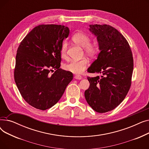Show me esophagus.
<instances>
[{
    "label": "esophagus",
    "instance_id": "34e87169",
    "mask_svg": "<svg viewBox=\"0 0 149 149\" xmlns=\"http://www.w3.org/2000/svg\"><path fill=\"white\" fill-rule=\"evenodd\" d=\"M75 79L77 80H81L82 79V77L81 75H75Z\"/></svg>",
    "mask_w": 149,
    "mask_h": 149
}]
</instances>
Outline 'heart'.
Masks as SVG:
<instances>
[{
  "instance_id": "b5f03b06",
  "label": "heart",
  "mask_w": 149,
  "mask_h": 149,
  "mask_svg": "<svg viewBox=\"0 0 149 149\" xmlns=\"http://www.w3.org/2000/svg\"><path fill=\"white\" fill-rule=\"evenodd\" d=\"M72 39L73 42L82 48H83L84 53L91 58H95L99 53V46L96 43H90L91 38L86 34L83 33H77L75 34ZM67 43L63 42L61 45L60 54L61 58H66L67 54ZM88 61L86 58H82L80 60H72L64 65L65 70L74 74H80L82 73L87 68Z\"/></svg>"
}]
</instances>
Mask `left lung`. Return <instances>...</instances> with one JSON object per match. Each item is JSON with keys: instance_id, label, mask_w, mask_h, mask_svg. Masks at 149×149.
<instances>
[{"instance_id": "1", "label": "left lung", "mask_w": 149, "mask_h": 149, "mask_svg": "<svg viewBox=\"0 0 149 149\" xmlns=\"http://www.w3.org/2000/svg\"><path fill=\"white\" fill-rule=\"evenodd\" d=\"M89 27L97 37L100 52L88 72L102 75L88 77L90 86L84 97L95 111L105 113L118 106L127 94L134 59L127 41L118 30L107 25H90Z\"/></svg>"}]
</instances>
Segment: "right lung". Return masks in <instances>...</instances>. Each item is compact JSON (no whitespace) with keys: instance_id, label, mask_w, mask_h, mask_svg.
Returning <instances> with one entry per match:
<instances>
[{"instance_id":"1","label":"right lung","mask_w":149,"mask_h":149,"mask_svg":"<svg viewBox=\"0 0 149 149\" xmlns=\"http://www.w3.org/2000/svg\"><path fill=\"white\" fill-rule=\"evenodd\" d=\"M69 34L63 25H38L17 49L14 80L23 99L37 109L45 111L56 104L73 79L72 72L60 68L61 45ZM53 68L56 71L51 75Z\"/></svg>"}]
</instances>
